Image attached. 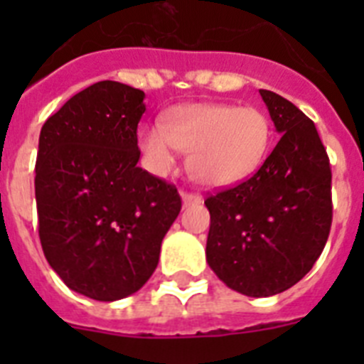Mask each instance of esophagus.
Masks as SVG:
<instances>
[{
  "instance_id": "34e87169",
  "label": "esophagus",
  "mask_w": 364,
  "mask_h": 364,
  "mask_svg": "<svg viewBox=\"0 0 364 364\" xmlns=\"http://www.w3.org/2000/svg\"><path fill=\"white\" fill-rule=\"evenodd\" d=\"M182 202H184V208H188V205H197L202 202V197L197 195V193H182Z\"/></svg>"
}]
</instances>
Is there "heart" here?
Returning <instances> with one entry per match:
<instances>
[{
	"instance_id": "b5f03b06",
	"label": "heart",
	"mask_w": 364,
	"mask_h": 364,
	"mask_svg": "<svg viewBox=\"0 0 364 364\" xmlns=\"http://www.w3.org/2000/svg\"><path fill=\"white\" fill-rule=\"evenodd\" d=\"M272 140L268 117L257 107L189 104L169 112L167 124L151 122L140 136L149 169L164 175L178 151L189 154V173L205 186L226 188L259 169Z\"/></svg>"
}]
</instances>
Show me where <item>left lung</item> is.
<instances>
[{"mask_svg": "<svg viewBox=\"0 0 364 364\" xmlns=\"http://www.w3.org/2000/svg\"><path fill=\"white\" fill-rule=\"evenodd\" d=\"M281 140L259 171L205 198V259L228 288L269 297L297 284L323 253L332 226V169L314 122L260 89Z\"/></svg>", "mask_w": 364, "mask_h": 364, "instance_id": "left-lung-1", "label": "left lung"}]
</instances>
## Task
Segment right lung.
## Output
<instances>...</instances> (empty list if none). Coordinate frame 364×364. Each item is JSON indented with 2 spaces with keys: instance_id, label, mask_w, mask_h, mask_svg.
<instances>
[{
  "instance_id": "obj_1",
  "label": "right lung",
  "mask_w": 364,
  "mask_h": 364,
  "mask_svg": "<svg viewBox=\"0 0 364 364\" xmlns=\"http://www.w3.org/2000/svg\"><path fill=\"white\" fill-rule=\"evenodd\" d=\"M144 91L92 83L41 127L36 208L45 259L70 290L129 297L149 281L178 217L175 186L138 167Z\"/></svg>"
}]
</instances>
